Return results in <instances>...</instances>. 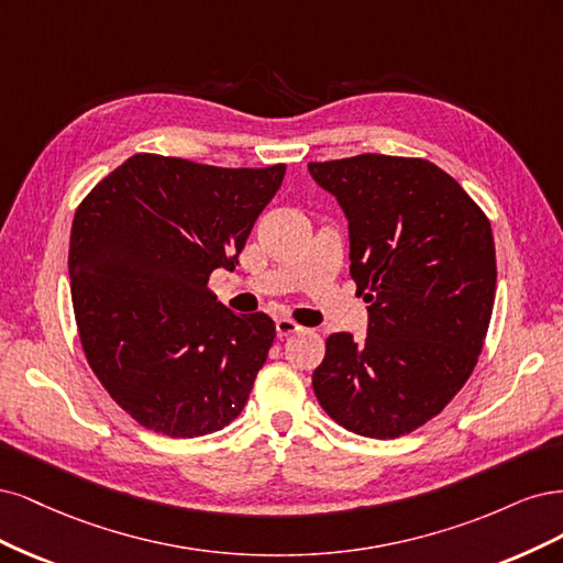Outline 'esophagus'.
Masks as SVG:
<instances>
[{"instance_id":"1","label":"esophagus","mask_w":563,"mask_h":563,"mask_svg":"<svg viewBox=\"0 0 563 563\" xmlns=\"http://www.w3.org/2000/svg\"><path fill=\"white\" fill-rule=\"evenodd\" d=\"M301 328L299 324L295 322V320H289V318H278L276 320V332H278V336H289V334H295V332H299Z\"/></svg>"}]
</instances>
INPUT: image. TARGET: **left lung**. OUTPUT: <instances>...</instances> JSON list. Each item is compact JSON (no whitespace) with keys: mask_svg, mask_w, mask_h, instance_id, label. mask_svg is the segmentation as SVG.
<instances>
[{"mask_svg":"<svg viewBox=\"0 0 563 563\" xmlns=\"http://www.w3.org/2000/svg\"><path fill=\"white\" fill-rule=\"evenodd\" d=\"M349 222L351 276L367 336L328 339L320 407L351 432L407 434L438 416L477 365L496 297L492 224L423 158L360 154L308 163Z\"/></svg>","mask_w":563,"mask_h":563,"instance_id":"8db88e82","label":"left lung"}]
</instances>
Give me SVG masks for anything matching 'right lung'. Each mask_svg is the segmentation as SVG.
Masks as SVG:
<instances>
[{"instance_id": "right-lung-1", "label": "right lung", "mask_w": 563, "mask_h": 563, "mask_svg": "<svg viewBox=\"0 0 563 563\" xmlns=\"http://www.w3.org/2000/svg\"><path fill=\"white\" fill-rule=\"evenodd\" d=\"M285 166L217 168L135 154L79 206L71 306L90 369L133 419L168 438L222 430L247 402L276 324L208 289L233 268Z\"/></svg>"}]
</instances>
